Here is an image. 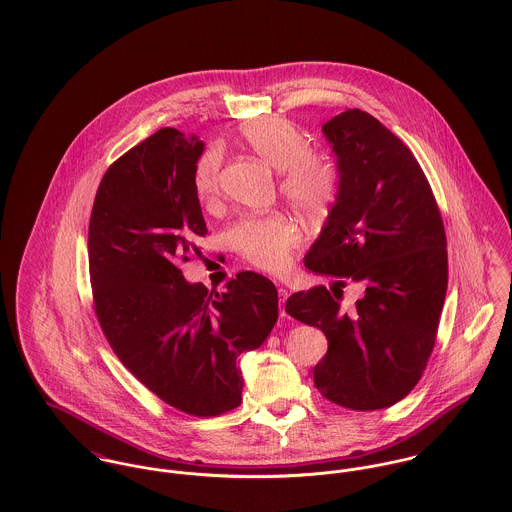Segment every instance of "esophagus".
<instances>
[{
	"label": "esophagus",
	"mask_w": 512,
	"mask_h": 512,
	"mask_svg": "<svg viewBox=\"0 0 512 512\" xmlns=\"http://www.w3.org/2000/svg\"><path fill=\"white\" fill-rule=\"evenodd\" d=\"M278 295H280V315L282 317H288V313H286V309H284V303H286V299H288V290L286 288H278Z\"/></svg>",
	"instance_id": "1"
}]
</instances>
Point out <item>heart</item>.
<instances>
[{
	"label": "heart",
	"instance_id": "obj_1",
	"mask_svg": "<svg viewBox=\"0 0 512 512\" xmlns=\"http://www.w3.org/2000/svg\"><path fill=\"white\" fill-rule=\"evenodd\" d=\"M240 140L264 163L282 171L280 191L299 215L319 219L331 211L339 197V163L329 151L311 147L309 136L292 120L254 118L240 128ZM220 163L219 147H209L193 171L195 193L207 205L219 195ZM228 236L246 262L268 272L284 270L299 244V230L284 213L244 217Z\"/></svg>",
	"mask_w": 512,
	"mask_h": 512
}]
</instances>
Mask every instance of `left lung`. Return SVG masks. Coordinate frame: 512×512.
I'll list each match as a JSON object with an SVG mask.
<instances>
[{
    "label": "left lung",
    "instance_id": "1",
    "mask_svg": "<svg viewBox=\"0 0 512 512\" xmlns=\"http://www.w3.org/2000/svg\"><path fill=\"white\" fill-rule=\"evenodd\" d=\"M339 163V197L305 268L337 278L290 295L293 319L319 327L327 353L317 390L359 412L396 404L422 378L436 345L447 292V240L432 187L406 144L359 108L323 124ZM361 283L356 307L341 287Z\"/></svg>",
    "mask_w": 512,
    "mask_h": 512
}]
</instances>
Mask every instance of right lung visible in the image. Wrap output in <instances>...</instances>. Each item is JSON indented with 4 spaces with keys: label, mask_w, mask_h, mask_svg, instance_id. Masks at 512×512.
<instances>
[{
    "label": "right lung",
    "mask_w": 512,
    "mask_h": 512,
    "mask_svg": "<svg viewBox=\"0 0 512 512\" xmlns=\"http://www.w3.org/2000/svg\"><path fill=\"white\" fill-rule=\"evenodd\" d=\"M203 147L161 128L108 167L88 224V270L122 365L165 404L211 418L240 406V355L276 325L278 290L256 272L236 274L222 293L183 278L207 234L193 187Z\"/></svg>",
    "instance_id": "right-lung-1"
}]
</instances>
